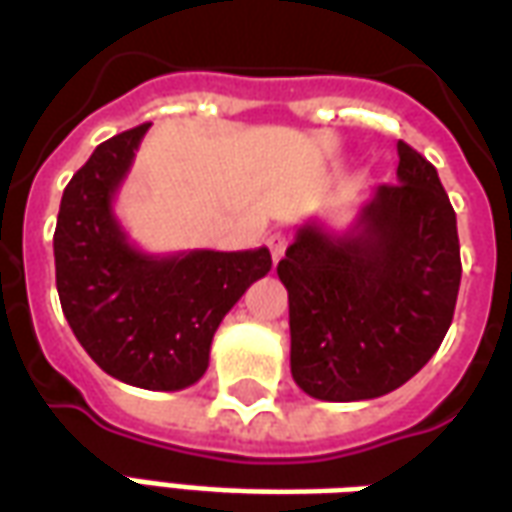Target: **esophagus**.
<instances>
[{
  "label": "esophagus",
  "instance_id": "1",
  "mask_svg": "<svg viewBox=\"0 0 512 512\" xmlns=\"http://www.w3.org/2000/svg\"><path fill=\"white\" fill-rule=\"evenodd\" d=\"M268 249H271V257H274V263L282 260L285 255V249H288V235L285 233H271L268 235Z\"/></svg>",
  "mask_w": 512,
  "mask_h": 512
}]
</instances>
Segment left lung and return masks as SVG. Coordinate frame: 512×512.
Returning <instances> with one entry per match:
<instances>
[{"label": "left lung", "instance_id": "8db88e82", "mask_svg": "<svg viewBox=\"0 0 512 512\" xmlns=\"http://www.w3.org/2000/svg\"><path fill=\"white\" fill-rule=\"evenodd\" d=\"M397 183L354 224L296 230L277 274L288 288L290 373L318 400H373L417 376L450 329L461 288L458 222L436 167L397 142Z\"/></svg>", "mask_w": 512, "mask_h": 512}]
</instances>
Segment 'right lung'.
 I'll list each match as a JSON object with an SVG mask.
<instances>
[{"label": "right lung", "mask_w": 512, "mask_h": 512, "mask_svg": "<svg viewBox=\"0 0 512 512\" xmlns=\"http://www.w3.org/2000/svg\"><path fill=\"white\" fill-rule=\"evenodd\" d=\"M145 126L95 147L62 191L54 230L57 293L76 340L123 384L178 392L208 370L213 334L246 288L271 271L266 246L150 255L115 216Z\"/></svg>", "instance_id": "1"}]
</instances>
